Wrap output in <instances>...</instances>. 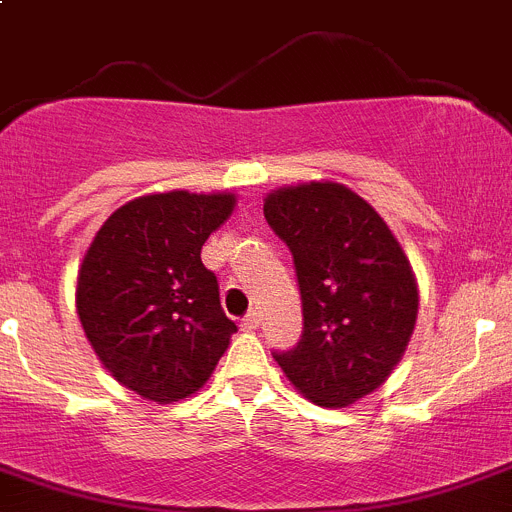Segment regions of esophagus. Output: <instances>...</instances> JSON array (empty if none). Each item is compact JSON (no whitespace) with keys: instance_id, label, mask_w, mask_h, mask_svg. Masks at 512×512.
Masks as SVG:
<instances>
[{"instance_id":"34e87169","label":"esophagus","mask_w":512,"mask_h":512,"mask_svg":"<svg viewBox=\"0 0 512 512\" xmlns=\"http://www.w3.org/2000/svg\"><path fill=\"white\" fill-rule=\"evenodd\" d=\"M257 326H260V313L250 311L245 316V319H242V329H245V331H255Z\"/></svg>"}]
</instances>
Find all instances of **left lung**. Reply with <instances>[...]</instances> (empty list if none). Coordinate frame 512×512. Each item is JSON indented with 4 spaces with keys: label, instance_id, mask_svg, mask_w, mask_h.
<instances>
[{
    "label": "left lung",
    "instance_id": "1",
    "mask_svg": "<svg viewBox=\"0 0 512 512\" xmlns=\"http://www.w3.org/2000/svg\"><path fill=\"white\" fill-rule=\"evenodd\" d=\"M265 219L293 252L303 301L301 342L275 362L311 403L347 408L375 393L408 349L418 319L411 260L344 183L270 191Z\"/></svg>",
    "mask_w": 512,
    "mask_h": 512
}]
</instances>
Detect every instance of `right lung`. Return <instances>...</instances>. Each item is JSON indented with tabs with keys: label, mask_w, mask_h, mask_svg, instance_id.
I'll list each match as a JSON object with an SVG mask.
<instances>
[{
	"label": "right lung",
	"mask_w": 512,
	"mask_h": 512,
	"mask_svg": "<svg viewBox=\"0 0 512 512\" xmlns=\"http://www.w3.org/2000/svg\"><path fill=\"white\" fill-rule=\"evenodd\" d=\"M237 206L229 191L147 193L91 239L76 313L109 375L142 400L176 403L204 388L237 331L201 247Z\"/></svg>",
	"instance_id": "1"
}]
</instances>
